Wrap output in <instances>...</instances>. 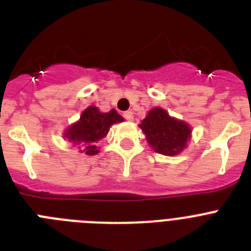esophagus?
I'll use <instances>...</instances> for the list:
<instances>
[{
    "mask_svg": "<svg viewBox=\"0 0 251 251\" xmlns=\"http://www.w3.org/2000/svg\"><path fill=\"white\" fill-rule=\"evenodd\" d=\"M123 117H124V118H126V119H127L128 122H132L133 119H134V117H133V113L130 112V110H128V112H124Z\"/></svg>",
    "mask_w": 251,
    "mask_h": 251,
    "instance_id": "obj_1",
    "label": "esophagus"
}]
</instances>
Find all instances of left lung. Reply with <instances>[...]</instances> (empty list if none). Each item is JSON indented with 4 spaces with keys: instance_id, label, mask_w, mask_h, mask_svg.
Returning a JSON list of instances; mask_svg holds the SVG:
<instances>
[{
    "instance_id": "left-lung-1",
    "label": "left lung",
    "mask_w": 251,
    "mask_h": 251,
    "mask_svg": "<svg viewBox=\"0 0 251 251\" xmlns=\"http://www.w3.org/2000/svg\"><path fill=\"white\" fill-rule=\"evenodd\" d=\"M148 145L163 156H176L187 147L192 129L185 121L171 117L159 106L152 108L139 124Z\"/></svg>"
}]
</instances>
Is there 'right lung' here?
<instances>
[{"instance_id":"add662e5","label":"right lung","mask_w":251,"mask_h":251,"mask_svg":"<svg viewBox=\"0 0 251 251\" xmlns=\"http://www.w3.org/2000/svg\"><path fill=\"white\" fill-rule=\"evenodd\" d=\"M123 121V117L114 109L101 113L98 106L90 105L81 113L79 121L66 128L64 137L70 143L77 146L80 153L94 156L99 153L97 143L105 138L113 124Z\"/></svg>"}]
</instances>
